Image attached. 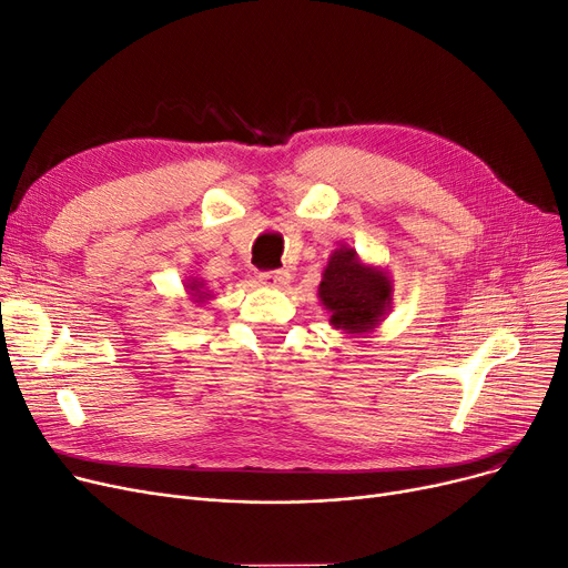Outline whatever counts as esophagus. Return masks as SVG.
I'll return each mask as SVG.
<instances>
[{"instance_id": "1", "label": "esophagus", "mask_w": 568, "mask_h": 568, "mask_svg": "<svg viewBox=\"0 0 568 568\" xmlns=\"http://www.w3.org/2000/svg\"><path fill=\"white\" fill-rule=\"evenodd\" d=\"M288 272L286 270H263L258 275V282L267 288H282L284 284H288Z\"/></svg>"}]
</instances>
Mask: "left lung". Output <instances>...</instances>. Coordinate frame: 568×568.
<instances>
[{
    "mask_svg": "<svg viewBox=\"0 0 568 568\" xmlns=\"http://www.w3.org/2000/svg\"><path fill=\"white\" fill-rule=\"evenodd\" d=\"M392 280L382 267L363 265L354 248L331 254L320 284V301L331 312V326L352 335L371 333L392 307Z\"/></svg>",
    "mask_w": 568,
    "mask_h": 568,
    "instance_id": "left-lung-1",
    "label": "left lung"
}]
</instances>
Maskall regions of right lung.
Here are the masks:
<instances>
[{
  "label": "right lung",
  "mask_w": 568,
  "mask_h": 568,
  "mask_svg": "<svg viewBox=\"0 0 568 568\" xmlns=\"http://www.w3.org/2000/svg\"><path fill=\"white\" fill-rule=\"evenodd\" d=\"M186 288H189V293H193V296L197 298V301H202V298H207L210 293H205L202 288H205V284H202L200 280H189L186 282Z\"/></svg>",
  "instance_id": "right-lung-1"
}]
</instances>
